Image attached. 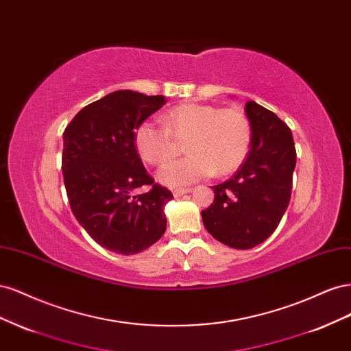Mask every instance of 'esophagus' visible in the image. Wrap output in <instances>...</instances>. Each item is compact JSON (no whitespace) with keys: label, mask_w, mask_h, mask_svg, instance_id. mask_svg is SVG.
<instances>
[{"label":"esophagus","mask_w":351,"mask_h":351,"mask_svg":"<svg viewBox=\"0 0 351 351\" xmlns=\"http://www.w3.org/2000/svg\"><path fill=\"white\" fill-rule=\"evenodd\" d=\"M189 192H192V187H178V189H174V190H173V195H174L176 197H178V196L186 195V193H189Z\"/></svg>","instance_id":"34e87169"}]
</instances>
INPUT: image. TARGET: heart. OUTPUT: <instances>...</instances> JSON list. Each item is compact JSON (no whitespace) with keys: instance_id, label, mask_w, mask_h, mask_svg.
Segmentation results:
<instances>
[{"instance_id":"obj_1","label":"heart","mask_w":351,"mask_h":351,"mask_svg":"<svg viewBox=\"0 0 351 351\" xmlns=\"http://www.w3.org/2000/svg\"><path fill=\"white\" fill-rule=\"evenodd\" d=\"M164 124L145 120L134 130V146L143 161L159 165L173 158L177 141H186L187 156L165 164L158 171L164 184L193 183L217 171L230 174L243 164L250 147V124L237 108L184 102L173 107Z\"/></svg>"}]
</instances>
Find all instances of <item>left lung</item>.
I'll return each mask as SVG.
<instances>
[{"label": "left lung", "mask_w": 351, "mask_h": 351, "mask_svg": "<svg viewBox=\"0 0 351 351\" xmlns=\"http://www.w3.org/2000/svg\"><path fill=\"white\" fill-rule=\"evenodd\" d=\"M252 139L246 161L212 186L214 204L202 210L209 234L232 249H252L278 227L290 204L295 147L282 120L254 101L246 104Z\"/></svg>", "instance_id": "obj_1"}]
</instances>
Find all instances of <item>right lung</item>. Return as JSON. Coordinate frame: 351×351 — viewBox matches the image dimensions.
<instances>
[{"mask_svg":"<svg viewBox=\"0 0 351 351\" xmlns=\"http://www.w3.org/2000/svg\"><path fill=\"white\" fill-rule=\"evenodd\" d=\"M162 95L115 90L86 105L62 133V176L73 215L102 247L136 254L164 236L173 193L155 184L134 146V130L162 108ZM142 185L149 193L134 195Z\"/></svg>","mask_w":351,"mask_h":351,"instance_id":"right-lung-1","label":"right lung"}]
</instances>
